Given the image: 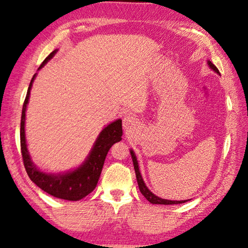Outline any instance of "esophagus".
Segmentation results:
<instances>
[{
    "label": "esophagus",
    "mask_w": 248,
    "mask_h": 248,
    "mask_svg": "<svg viewBox=\"0 0 248 248\" xmlns=\"http://www.w3.org/2000/svg\"><path fill=\"white\" fill-rule=\"evenodd\" d=\"M137 124H138V122H137V120L134 116H132V115L124 116V119H123V127H124L125 132H126V133L134 131V129L136 128Z\"/></svg>",
    "instance_id": "obj_1"
}]
</instances>
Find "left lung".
Instances as JSON below:
<instances>
[{"mask_svg": "<svg viewBox=\"0 0 248 248\" xmlns=\"http://www.w3.org/2000/svg\"><path fill=\"white\" fill-rule=\"evenodd\" d=\"M207 64L209 65V67L212 69V71L218 74V75H220L218 68H217L215 65L210 62L209 60L207 61ZM129 153H131L132 159H133V164H134V169H135L138 187H140V193L144 195L147 201H148L151 203H154V205H177V203H183V202H186L188 201V199H186V201H169V199H163L161 197H158L157 195H155L148 187H147L146 183L144 182V180H142L141 173H140V164H138L137 157H136L135 153H134L133 149L129 150Z\"/></svg>", "mask_w": 248, "mask_h": 248, "instance_id": "1", "label": "left lung"}]
</instances>
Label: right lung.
Wrapping results in <instances>:
<instances>
[{"mask_svg": "<svg viewBox=\"0 0 248 248\" xmlns=\"http://www.w3.org/2000/svg\"><path fill=\"white\" fill-rule=\"evenodd\" d=\"M58 49L51 52L50 55L43 61L39 66L38 71L45 66L49 61L56 54ZM37 76L34 74L31 81H30L27 95H26L23 111H21L20 121V147L21 155H23L24 166L27 174L38 187H40L46 193L52 195L53 197L65 199V201L77 202L80 201L87 195L90 194L97 186L100 174H101L104 160L111 147L117 141L122 140V120L119 119L112 122L104 127L95 140L90 153L87 155L85 161L80 166L66 172L49 173L43 172L40 169L34 166L31 157H30L27 140H26L25 122H26V110L29 102L30 90H31L32 82Z\"/></svg>", "mask_w": 248, "mask_h": 248, "instance_id": "1", "label": "right lung"}]
</instances>
